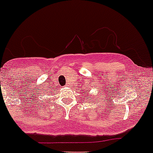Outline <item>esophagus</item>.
Listing matches in <instances>:
<instances>
[{
  "label": "esophagus",
  "instance_id": "1",
  "mask_svg": "<svg viewBox=\"0 0 153 153\" xmlns=\"http://www.w3.org/2000/svg\"><path fill=\"white\" fill-rule=\"evenodd\" d=\"M66 86H67V85H66V86H65V87H66Z\"/></svg>",
  "mask_w": 153,
  "mask_h": 153
}]
</instances>
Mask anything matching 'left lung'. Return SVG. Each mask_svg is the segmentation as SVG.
Here are the masks:
<instances>
[{
    "label": "left lung",
    "instance_id": "1",
    "mask_svg": "<svg viewBox=\"0 0 153 153\" xmlns=\"http://www.w3.org/2000/svg\"><path fill=\"white\" fill-rule=\"evenodd\" d=\"M89 89H90V88H89ZM89 92H90L89 90H87V91H85V92H84V94H87H87H88V93H89Z\"/></svg>",
    "mask_w": 153,
    "mask_h": 153
}]
</instances>
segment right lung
Segmentation results:
<instances>
[{"label": "right lung", "mask_w": 153, "mask_h": 153, "mask_svg": "<svg viewBox=\"0 0 153 153\" xmlns=\"http://www.w3.org/2000/svg\"><path fill=\"white\" fill-rule=\"evenodd\" d=\"M45 91H46V90H45ZM47 94H48V93H47Z\"/></svg>", "instance_id": "right-lung-1"}]
</instances>
